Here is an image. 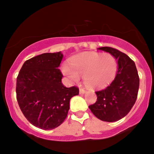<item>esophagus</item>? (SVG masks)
<instances>
[{"mask_svg": "<svg viewBox=\"0 0 154 154\" xmlns=\"http://www.w3.org/2000/svg\"><path fill=\"white\" fill-rule=\"evenodd\" d=\"M86 92V90L84 89L83 88H80V94H85Z\"/></svg>", "mask_w": 154, "mask_h": 154, "instance_id": "esophagus-1", "label": "esophagus"}]
</instances>
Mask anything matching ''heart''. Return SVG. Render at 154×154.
Wrapping results in <instances>:
<instances>
[{
    "label": "heart",
    "instance_id": "1",
    "mask_svg": "<svg viewBox=\"0 0 154 154\" xmlns=\"http://www.w3.org/2000/svg\"><path fill=\"white\" fill-rule=\"evenodd\" d=\"M63 72L74 82L83 76L84 83L91 88L105 87L114 80L118 70L116 57L111 54L83 52L71 60L70 66L64 64Z\"/></svg>",
    "mask_w": 154,
    "mask_h": 154
}]
</instances>
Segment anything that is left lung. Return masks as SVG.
Returning a JSON list of instances; mask_svg holds the SVG:
<instances>
[{
  "mask_svg": "<svg viewBox=\"0 0 154 154\" xmlns=\"http://www.w3.org/2000/svg\"><path fill=\"white\" fill-rule=\"evenodd\" d=\"M118 60L116 77L108 87L96 91L97 101L88 106L93 114L105 122H116L134 106L140 87V77L134 61L127 54L111 47H101Z\"/></svg>",
  "mask_w": 154,
  "mask_h": 154,
  "instance_id": "left-lung-1",
  "label": "left lung"
}]
</instances>
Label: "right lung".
<instances>
[{
    "label": "right lung",
    "instance_id": "obj_1",
    "mask_svg": "<svg viewBox=\"0 0 154 154\" xmlns=\"http://www.w3.org/2000/svg\"><path fill=\"white\" fill-rule=\"evenodd\" d=\"M63 54L43 53L27 60L17 77L16 97L24 116L31 124L51 130L63 123L77 86L66 88L59 69Z\"/></svg>",
    "mask_w": 154,
    "mask_h": 154
}]
</instances>
